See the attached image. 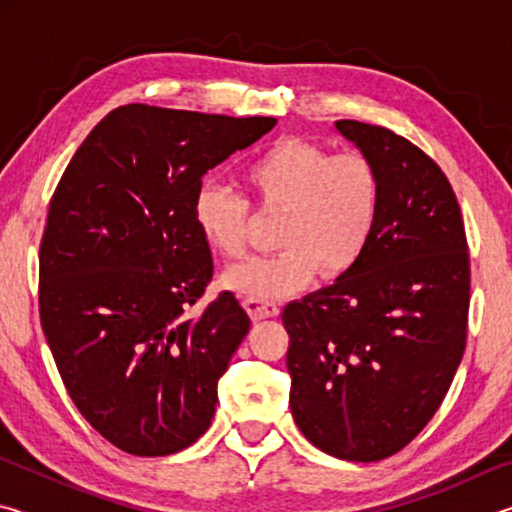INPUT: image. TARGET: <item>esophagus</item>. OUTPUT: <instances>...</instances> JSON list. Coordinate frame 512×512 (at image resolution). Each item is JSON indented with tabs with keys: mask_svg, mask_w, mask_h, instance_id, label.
<instances>
[{
	"mask_svg": "<svg viewBox=\"0 0 512 512\" xmlns=\"http://www.w3.org/2000/svg\"><path fill=\"white\" fill-rule=\"evenodd\" d=\"M244 307L253 320H264V318H275L280 314V307L275 302H266V300H257V298H246Z\"/></svg>",
	"mask_w": 512,
	"mask_h": 512,
	"instance_id": "1",
	"label": "esophagus"
}]
</instances>
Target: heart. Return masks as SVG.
Instances as JSON below:
<instances>
[{"label": "heart", "mask_w": 512, "mask_h": 512, "mask_svg": "<svg viewBox=\"0 0 512 512\" xmlns=\"http://www.w3.org/2000/svg\"><path fill=\"white\" fill-rule=\"evenodd\" d=\"M241 180L259 212L282 214L271 257L230 266L221 287L257 300L287 298L323 273L339 280L361 262L375 235L381 180L366 155L336 153L300 137H282L246 164ZM207 248L235 259L246 253L248 203L207 178L192 203Z\"/></svg>", "instance_id": "1"}]
</instances>
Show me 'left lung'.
<instances>
[{
    "label": "left lung",
    "mask_w": 512,
    "mask_h": 512,
    "mask_svg": "<svg viewBox=\"0 0 512 512\" xmlns=\"http://www.w3.org/2000/svg\"><path fill=\"white\" fill-rule=\"evenodd\" d=\"M336 131L375 164L381 207L361 262L282 311L291 413L311 445L372 463L406 447L445 400L465 352L470 255L454 189L381 126Z\"/></svg>",
    "instance_id": "obj_1"
}]
</instances>
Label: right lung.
<instances>
[{
	"mask_svg": "<svg viewBox=\"0 0 512 512\" xmlns=\"http://www.w3.org/2000/svg\"><path fill=\"white\" fill-rule=\"evenodd\" d=\"M275 124L121 106L85 137L51 198L42 332L76 409L128 454H176L210 429L250 318L230 291L185 318L214 273L192 203L207 171Z\"/></svg>",
	"mask_w": 512,
	"mask_h": 512,
	"instance_id": "add662e5",
	"label": "right lung"
}]
</instances>
